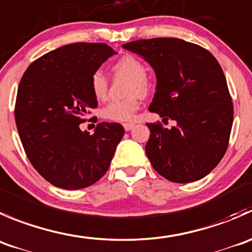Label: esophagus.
Segmentation results:
<instances>
[{"label":"esophagus","mask_w":252,"mask_h":252,"mask_svg":"<svg viewBox=\"0 0 252 252\" xmlns=\"http://www.w3.org/2000/svg\"><path fill=\"white\" fill-rule=\"evenodd\" d=\"M124 127H125L126 131H129V129H132L134 127V124H131V123H127V124H124Z\"/></svg>","instance_id":"obj_1"}]
</instances>
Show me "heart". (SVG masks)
Listing matches in <instances>:
<instances>
[{
  "label": "heart",
  "mask_w": 252,
  "mask_h": 252,
  "mask_svg": "<svg viewBox=\"0 0 252 252\" xmlns=\"http://www.w3.org/2000/svg\"><path fill=\"white\" fill-rule=\"evenodd\" d=\"M113 69L116 74L129 78V96L124 100H114L106 104L101 109V116L106 120L119 123L132 121L136 118V113L141 105L142 94H147L151 89V82L146 76L147 67L133 55H125L114 63ZM89 83L95 99L104 100L109 91V81L105 74L100 69H96L92 73Z\"/></svg>",
  "instance_id": "b5f03b06"
}]
</instances>
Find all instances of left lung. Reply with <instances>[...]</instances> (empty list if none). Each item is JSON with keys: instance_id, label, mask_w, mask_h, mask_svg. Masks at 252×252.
<instances>
[{"instance_id": "1", "label": "left lung", "mask_w": 252, "mask_h": 252, "mask_svg": "<svg viewBox=\"0 0 252 252\" xmlns=\"http://www.w3.org/2000/svg\"><path fill=\"white\" fill-rule=\"evenodd\" d=\"M124 49L141 55L157 74L149 111L163 121L147 124L146 153L152 166L169 181L192 183L210 174L225 154L234 109L225 76L208 50L178 38L142 39Z\"/></svg>"}]
</instances>
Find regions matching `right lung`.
<instances>
[{"instance_id": "add662e5", "label": "right lung", "mask_w": 252, "mask_h": 252, "mask_svg": "<svg viewBox=\"0 0 252 252\" xmlns=\"http://www.w3.org/2000/svg\"><path fill=\"white\" fill-rule=\"evenodd\" d=\"M103 42H74L32 62L19 83L14 119L27 157L57 188H88L108 171L125 129L101 123L82 131L87 114L98 106L91 76L111 55Z\"/></svg>"}]
</instances>
